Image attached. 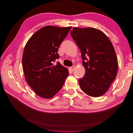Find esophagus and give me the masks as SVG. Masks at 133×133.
<instances>
[{
    "label": "esophagus",
    "mask_w": 133,
    "mask_h": 133,
    "mask_svg": "<svg viewBox=\"0 0 133 133\" xmlns=\"http://www.w3.org/2000/svg\"><path fill=\"white\" fill-rule=\"evenodd\" d=\"M75 66L74 65L72 66L71 67H70V69L71 70V71H74L75 70Z\"/></svg>",
    "instance_id": "34e87169"
}]
</instances>
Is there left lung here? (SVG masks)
<instances>
[{"label":"left lung","instance_id":"1","mask_svg":"<svg viewBox=\"0 0 133 133\" xmlns=\"http://www.w3.org/2000/svg\"><path fill=\"white\" fill-rule=\"evenodd\" d=\"M70 34L81 51L85 69V75L79 80L80 88L90 96L103 95L118 72V59L113 45L103 32L95 28L75 27Z\"/></svg>","mask_w":133,"mask_h":133}]
</instances>
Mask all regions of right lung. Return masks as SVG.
<instances>
[{
	"label": "right lung",
	"mask_w": 133,
	"mask_h": 133,
	"mask_svg": "<svg viewBox=\"0 0 133 133\" xmlns=\"http://www.w3.org/2000/svg\"><path fill=\"white\" fill-rule=\"evenodd\" d=\"M48 25L31 36L24 49L22 64L25 80L38 96L49 99L62 89L69 75L56 59L58 48L71 29Z\"/></svg>",
	"instance_id": "obj_1"
}]
</instances>
